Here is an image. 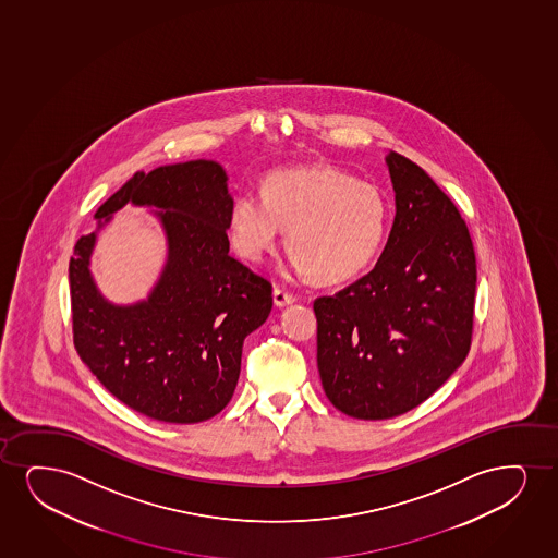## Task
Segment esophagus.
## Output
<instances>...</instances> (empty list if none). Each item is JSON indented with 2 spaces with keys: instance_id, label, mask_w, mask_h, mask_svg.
I'll list each match as a JSON object with an SVG mask.
<instances>
[{
  "instance_id": "34e87169",
  "label": "esophagus",
  "mask_w": 558,
  "mask_h": 558,
  "mask_svg": "<svg viewBox=\"0 0 558 558\" xmlns=\"http://www.w3.org/2000/svg\"><path fill=\"white\" fill-rule=\"evenodd\" d=\"M274 302H276L277 307H284V305L294 304L296 296L290 294L287 290L276 289L274 290Z\"/></svg>"
}]
</instances>
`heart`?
<instances>
[{
    "label": "heart",
    "instance_id": "heart-1",
    "mask_svg": "<svg viewBox=\"0 0 558 558\" xmlns=\"http://www.w3.org/2000/svg\"><path fill=\"white\" fill-rule=\"evenodd\" d=\"M388 202L377 186L332 166L269 173L262 198L241 192L230 211V240L247 260L276 247L281 230L302 274L343 282L375 260L387 235Z\"/></svg>",
    "mask_w": 558,
    "mask_h": 558
}]
</instances>
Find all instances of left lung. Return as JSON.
<instances>
[{
  "mask_svg": "<svg viewBox=\"0 0 558 558\" xmlns=\"http://www.w3.org/2000/svg\"><path fill=\"white\" fill-rule=\"evenodd\" d=\"M396 217L367 276L315 300L317 366L341 413L381 421L430 398L472 345L477 266L457 205L390 153Z\"/></svg>",
  "mask_w": 558,
  "mask_h": 558,
  "instance_id": "1",
  "label": "left lung"
}]
</instances>
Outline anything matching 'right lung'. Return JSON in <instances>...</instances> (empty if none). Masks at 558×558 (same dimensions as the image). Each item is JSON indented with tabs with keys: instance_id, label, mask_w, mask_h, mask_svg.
<instances>
[{
	"instance_id": "obj_1",
	"label": "right lung",
	"mask_w": 558,
	"mask_h": 558,
	"mask_svg": "<svg viewBox=\"0 0 558 558\" xmlns=\"http://www.w3.org/2000/svg\"><path fill=\"white\" fill-rule=\"evenodd\" d=\"M213 160L137 171L96 211L98 228L130 202L153 205L168 260L147 300L114 305L90 276L96 232L70 260L71 320L78 356L128 408L162 423H202L225 410L240 379L241 349L266 323L271 282L232 258L233 199Z\"/></svg>"
}]
</instances>
